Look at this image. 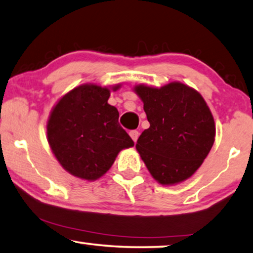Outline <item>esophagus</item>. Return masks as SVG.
I'll return each mask as SVG.
<instances>
[{"instance_id":"obj_1","label":"esophagus","mask_w":253,"mask_h":253,"mask_svg":"<svg viewBox=\"0 0 253 253\" xmlns=\"http://www.w3.org/2000/svg\"><path fill=\"white\" fill-rule=\"evenodd\" d=\"M130 137H131V139H132V140L135 142L137 141V139H138V137H139V132L137 130H132V131H130Z\"/></svg>"}]
</instances>
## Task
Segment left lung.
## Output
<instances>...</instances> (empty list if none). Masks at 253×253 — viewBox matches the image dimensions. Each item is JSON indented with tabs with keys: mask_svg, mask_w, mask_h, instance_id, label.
<instances>
[{
	"mask_svg": "<svg viewBox=\"0 0 253 253\" xmlns=\"http://www.w3.org/2000/svg\"><path fill=\"white\" fill-rule=\"evenodd\" d=\"M151 126L135 148L152 177L163 186L187 180L202 166L214 142L215 126L206 100L181 82L133 87Z\"/></svg>",
	"mask_w": 253,
	"mask_h": 253,
	"instance_id": "8db88e82",
	"label": "left lung"
}]
</instances>
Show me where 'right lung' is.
Masks as SVG:
<instances>
[{"label":"right lung","instance_id":"obj_1","mask_svg":"<svg viewBox=\"0 0 253 253\" xmlns=\"http://www.w3.org/2000/svg\"><path fill=\"white\" fill-rule=\"evenodd\" d=\"M85 83L69 91L51 109L46 139L58 162L76 178L94 181L102 177L122 149L134 145L119 124V111L108 104L111 90Z\"/></svg>","mask_w":253,"mask_h":253}]
</instances>
